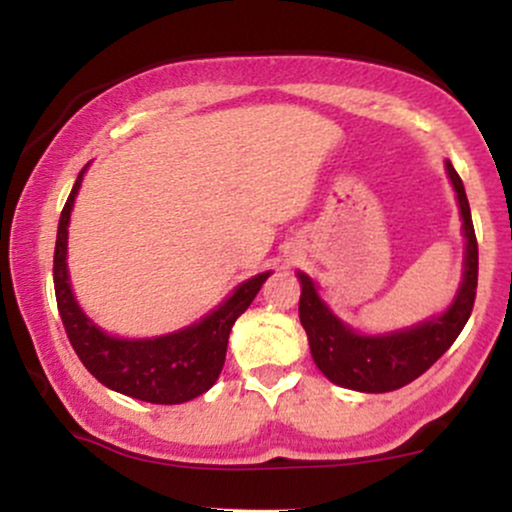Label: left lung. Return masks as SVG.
Here are the masks:
<instances>
[{
  "label": "left lung",
  "instance_id": "obj_1",
  "mask_svg": "<svg viewBox=\"0 0 512 512\" xmlns=\"http://www.w3.org/2000/svg\"><path fill=\"white\" fill-rule=\"evenodd\" d=\"M450 182L457 192L460 204L462 231L467 238L464 252V274L455 301L443 315L431 317L421 325L409 327L380 337H366L346 327L337 315L327 308L317 296V289L310 276L298 272L301 279V303L298 315L310 342V354L317 368L332 380L334 385L349 387L358 392H392L409 385L411 380L426 373L438 361L452 342L460 337L462 327L472 315L474 298H477V274H479V248L474 236L472 211H469L464 185L445 161Z\"/></svg>",
  "mask_w": 512,
  "mask_h": 512
}]
</instances>
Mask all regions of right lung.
<instances>
[{
	"mask_svg": "<svg viewBox=\"0 0 512 512\" xmlns=\"http://www.w3.org/2000/svg\"><path fill=\"white\" fill-rule=\"evenodd\" d=\"M86 168L64 204L55 243V296L62 325L88 373L110 390L151 404H182L209 390L226 361L233 322L248 310L269 272L243 281L214 313L185 330L154 339H120L93 325L76 303L67 274V226Z\"/></svg>",
	"mask_w": 512,
	"mask_h": 512,
	"instance_id": "right-lung-1",
	"label": "right lung"
}]
</instances>
